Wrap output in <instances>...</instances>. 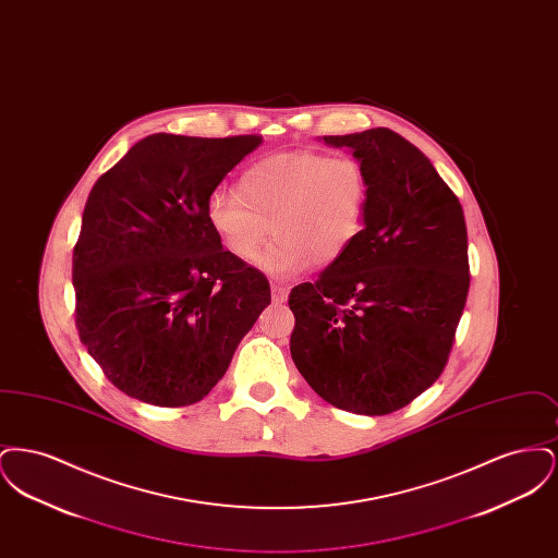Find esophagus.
<instances>
[{
	"instance_id": "esophagus-1",
	"label": "esophagus",
	"mask_w": 558,
	"mask_h": 558,
	"mask_svg": "<svg viewBox=\"0 0 558 558\" xmlns=\"http://www.w3.org/2000/svg\"><path fill=\"white\" fill-rule=\"evenodd\" d=\"M271 299L274 303H284L289 299V289L280 284H271Z\"/></svg>"
}]
</instances>
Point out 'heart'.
<instances>
[{
	"instance_id": "obj_1",
	"label": "heart",
	"mask_w": 558,
	"mask_h": 558,
	"mask_svg": "<svg viewBox=\"0 0 558 558\" xmlns=\"http://www.w3.org/2000/svg\"><path fill=\"white\" fill-rule=\"evenodd\" d=\"M368 180L349 157L312 150L280 153L251 165L234 192H215L207 221L240 264L257 262L269 276H292L310 266L337 264L364 230Z\"/></svg>"
}]
</instances>
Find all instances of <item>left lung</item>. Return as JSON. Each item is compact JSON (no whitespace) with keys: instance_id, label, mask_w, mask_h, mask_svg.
Segmentation results:
<instances>
[{"instance_id":"8db88e82","label":"left lung","mask_w":558,"mask_h":558,"mask_svg":"<svg viewBox=\"0 0 558 558\" xmlns=\"http://www.w3.org/2000/svg\"><path fill=\"white\" fill-rule=\"evenodd\" d=\"M322 140L362 165L368 207L345 255L291 291L292 362L335 408L385 416L448 364L471 284L464 213L399 133L376 128Z\"/></svg>"}]
</instances>
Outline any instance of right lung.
Wrapping results in <instances>:
<instances>
[{"label":"right lung","instance_id":"add662e5","mask_svg":"<svg viewBox=\"0 0 558 558\" xmlns=\"http://www.w3.org/2000/svg\"><path fill=\"white\" fill-rule=\"evenodd\" d=\"M259 135L153 133L94 184L73 253L81 343L144 403L205 398L271 301L213 234L207 203Z\"/></svg>","mask_w":558,"mask_h":558}]
</instances>
